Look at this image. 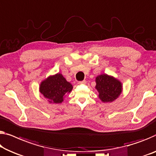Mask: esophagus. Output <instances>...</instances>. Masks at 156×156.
I'll return each mask as SVG.
<instances>
[{
    "label": "esophagus",
    "mask_w": 156,
    "mask_h": 156,
    "mask_svg": "<svg viewBox=\"0 0 156 156\" xmlns=\"http://www.w3.org/2000/svg\"><path fill=\"white\" fill-rule=\"evenodd\" d=\"M86 81L85 80H83V81H79L78 82V83L79 84H80V85H85L86 84Z\"/></svg>",
    "instance_id": "esophagus-1"
}]
</instances>
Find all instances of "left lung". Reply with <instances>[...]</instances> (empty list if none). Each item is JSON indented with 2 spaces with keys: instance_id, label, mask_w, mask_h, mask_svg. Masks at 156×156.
<instances>
[{
  "instance_id": "obj_1",
  "label": "left lung",
  "mask_w": 156,
  "mask_h": 156,
  "mask_svg": "<svg viewBox=\"0 0 156 156\" xmlns=\"http://www.w3.org/2000/svg\"><path fill=\"white\" fill-rule=\"evenodd\" d=\"M96 89L99 99L103 102L114 101L122 92V84L119 80L106 74L99 75L96 78Z\"/></svg>"
}]
</instances>
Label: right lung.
I'll return each instance as SVG.
<instances>
[{"label":"right lung","mask_w":156,"mask_h":156,"mask_svg":"<svg viewBox=\"0 0 156 156\" xmlns=\"http://www.w3.org/2000/svg\"><path fill=\"white\" fill-rule=\"evenodd\" d=\"M73 86L67 82L61 73H57L43 80L40 85V92L50 103L59 104L64 100V96L70 92Z\"/></svg>","instance_id":"1"}]
</instances>
